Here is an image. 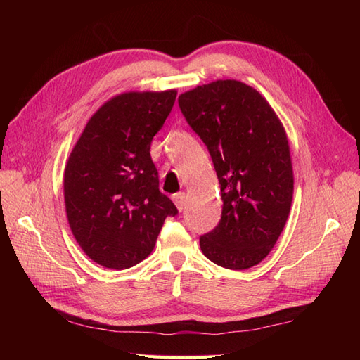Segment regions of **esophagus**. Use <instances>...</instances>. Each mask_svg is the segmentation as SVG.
Masks as SVG:
<instances>
[{"label":"esophagus","instance_id":"34e87169","mask_svg":"<svg viewBox=\"0 0 360 360\" xmlns=\"http://www.w3.org/2000/svg\"><path fill=\"white\" fill-rule=\"evenodd\" d=\"M173 201L176 204V207H178L179 212L184 210V205H186V193L184 192H179L173 195Z\"/></svg>","mask_w":360,"mask_h":360}]
</instances>
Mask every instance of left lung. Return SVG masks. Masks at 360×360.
I'll return each instance as SVG.
<instances>
[{"label": "left lung", "mask_w": 360, "mask_h": 360, "mask_svg": "<svg viewBox=\"0 0 360 360\" xmlns=\"http://www.w3.org/2000/svg\"><path fill=\"white\" fill-rule=\"evenodd\" d=\"M178 103L221 186L223 212L200 238L202 254L226 269H249L272 250L289 217L294 174L285 128L243 82H212L181 94Z\"/></svg>", "instance_id": "1"}]
</instances>
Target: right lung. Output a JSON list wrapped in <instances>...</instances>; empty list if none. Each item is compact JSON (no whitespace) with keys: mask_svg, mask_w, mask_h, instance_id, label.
Instances as JSON below:
<instances>
[{"mask_svg":"<svg viewBox=\"0 0 360 360\" xmlns=\"http://www.w3.org/2000/svg\"><path fill=\"white\" fill-rule=\"evenodd\" d=\"M176 91L124 93L103 103L83 129L65 167V205L83 252L108 269H128L155 248L178 209L159 190L150 156Z\"/></svg>","mask_w":360,"mask_h":360,"instance_id":"1","label":"right lung"}]
</instances>
